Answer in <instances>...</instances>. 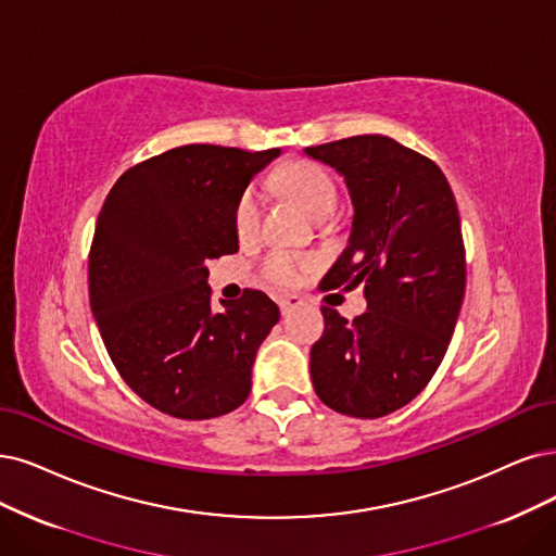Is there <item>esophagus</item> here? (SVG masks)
<instances>
[{"mask_svg": "<svg viewBox=\"0 0 556 556\" xmlns=\"http://www.w3.org/2000/svg\"><path fill=\"white\" fill-rule=\"evenodd\" d=\"M302 304V298L298 295H286V298H279V309H281V316H289L295 306Z\"/></svg>", "mask_w": 556, "mask_h": 556, "instance_id": "1", "label": "esophagus"}]
</instances>
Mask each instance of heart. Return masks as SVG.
<instances>
[{
	"mask_svg": "<svg viewBox=\"0 0 556 556\" xmlns=\"http://www.w3.org/2000/svg\"><path fill=\"white\" fill-rule=\"evenodd\" d=\"M273 180L283 192L295 197L304 205V208L318 219L330 217L337 211V205H339L337 182L330 176V172H327L323 164H318L314 160L286 162L275 172ZM261 208H263L261 190L256 188V185H247V188L240 192V197L236 201V208H233V226H236L238 238L247 240L258 231ZM304 265H306L304 258H300L291 252L275 250L263 258L261 275L265 281H270L275 286H291L300 279Z\"/></svg>",
	"mask_w": 556,
	"mask_h": 556,
	"instance_id": "obj_1",
	"label": "heart"
}]
</instances>
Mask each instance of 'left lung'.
Instances as JSON below:
<instances>
[{
	"label": "left lung",
	"mask_w": 556,
	"mask_h": 556,
	"mask_svg": "<svg viewBox=\"0 0 556 556\" xmlns=\"http://www.w3.org/2000/svg\"><path fill=\"white\" fill-rule=\"evenodd\" d=\"M343 174L355 217L325 289L364 283L353 320L320 306L312 380L334 413L378 419L407 405L435 376L465 298L458 205L433 160L382 135L304 149Z\"/></svg>",
	"instance_id": "obj_1"
}]
</instances>
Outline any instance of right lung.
Returning a JSON list of instances; mask_svg holds the SVG:
<instances>
[{
    "instance_id": "add662e5",
    "label": "right lung",
    "mask_w": 556,
    "mask_h": 556,
    "mask_svg": "<svg viewBox=\"0 0 556 556\" xmlns=\"http://www.w3.org/2000/svg\"><path fill=\"white\" fill-rule=\"evenodd\" d=\"M277 155L188 143L135 164L102 203L91 312L121 378L164 415L213 419L250 396L279 309L254 289L213 309L205 263L238 252L236 201Z\"/></svg>"
}]
</instances>
